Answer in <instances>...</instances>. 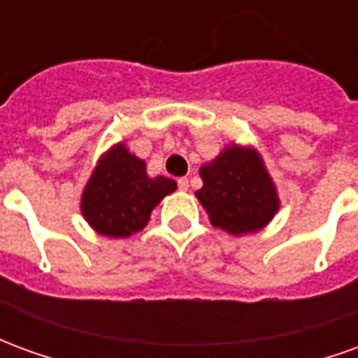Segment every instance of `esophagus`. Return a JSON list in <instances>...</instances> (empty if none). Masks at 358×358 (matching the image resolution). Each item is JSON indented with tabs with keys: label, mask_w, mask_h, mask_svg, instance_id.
Wrapping results in <instances>:
<instances>
[{
	"label": "esophagus",
	"mask_w": 358,
	"mask_h": 358,
	"mask_svg": "<svg viewBox=\"0 0 358 358\" xmlns=\"http://www.w3.org/2000/svg\"><path fill=\"white\" fill-rule=\"evenodd\" d=\"M178 187L182 189V192H187V187H189V182H187V178H180Z\"/></svg>",
	"instance_id": "34e87169"
}]
</instances>
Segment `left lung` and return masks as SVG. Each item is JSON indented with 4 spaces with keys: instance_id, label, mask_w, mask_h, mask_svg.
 Instances as JSON below:
<instances>
[{
    "instance_id": "1",
    "label": "left lung",
    "mask_w": 358,
    "mask_h": 358,
    "mask_svg": "<svg viewBox=\"0 0 358 358\" xmlns=\"http://www.w3.org/2000/svg\"><path fill=\"white\" fill-rule=\"evenodd\" d=\"M203 187L195 192L209 222L230 236L261 232L280 210V197L263 155L253 145L228 143L201 164Z\"/></svg>"
}]
</instances>
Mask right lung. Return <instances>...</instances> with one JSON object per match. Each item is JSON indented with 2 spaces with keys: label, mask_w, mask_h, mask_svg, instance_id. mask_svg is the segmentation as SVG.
<instances>
[{
  "label": "right lung",
  "mask_w": 358,
  "mask_h": 358,
  "mask_svg": "<svg viewBox=\"0 0 358 358\" xmlns=\"http://www.w3.org/2000/svg\"><path fill=\"white\" fill-rule=\"evenodd\" d=\"M176 189L166 176H149L148 164L126 148L110 145L95 163L80 197V213L90 228L107 238L140 232L163 197Z\"/></svg>",
  "instance_id": "obj_1"
}]
</instances>
